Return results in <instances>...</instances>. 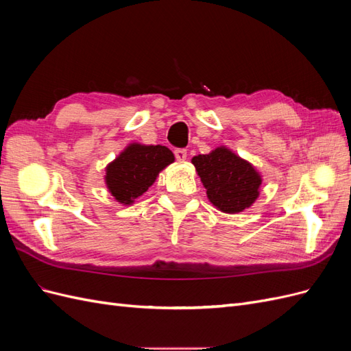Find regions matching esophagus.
Instances as JSON below:
<instances>
[{
  "mask_svg": "<svg viewBox=\"0 0 351 351\" xmlns=\"http://www.w3.org/2000/svg\"><path fill=\"white\" fill-rule=\"evenodd\" d=\"M174 155L177 158V161L183 162V161H186V158H187V151L186 149H176Z\"/></svg>",
  "mask_w": 351,
  "mask_h": 351,
  "instance_id": "obj_1",
  "label": "esophagus"
}]
</instances>
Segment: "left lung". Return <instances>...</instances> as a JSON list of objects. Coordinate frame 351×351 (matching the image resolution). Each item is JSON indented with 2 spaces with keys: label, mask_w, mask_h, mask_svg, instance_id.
<instances>
[{
  "label": "left lung",
  "mask_w": 351,
  "mask_h": 351,
  "mask_svg": "<svg viewBox=\"0 0 351 351\" xmlns=\"http://www.w3.org/2000/svg\"><path fill=\"white\" fill-rule=\"evenodd\" d=\"M209 202L224 214H239L261 195L262 176L254 165L221 145L192 158Z\"/></svg>",
  "instance_id": "8db88e82"
}]
</instances>
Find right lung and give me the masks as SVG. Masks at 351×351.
<instances>
[{
	"label": "right lung",
	"instance_id": "obj_1",
	"mask_svg": "<svg viewBox=\"0 0 351 351\" xmlns=\"http://www.w3.org/2000/svg\"><path fill=\"white\" fill-rule=\"evenodd\" d=\"M174 159L167 146L132 142L105 167V186L119 204L130 206Z\"/></svg>",
	"mask_w": 351,
	"mask_h": 351
}]
</instances>
